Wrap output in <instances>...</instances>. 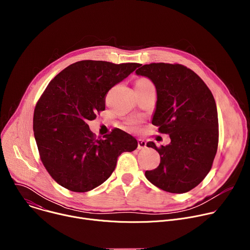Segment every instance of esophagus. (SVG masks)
<instances>
[{
	"mask_svg": "<svg viewBox=\"0 0 250 250\" xmlns=\"http://www.w3.org/2000/svg\"><path fill=\"white\" fill-rule=\"evenodd\" d=\"M137 148L138 149L146 148V141H145L144 139H138L137 140Z\"/></svg>",
	"mask_w": 250,
	"mask_h": 250,
	"instance_id": "obj_1",
	"label": "esophagus"
}]
</instances>
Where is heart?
Masks as SVG:
<instances>
[{"label": "heart", "mask_w": 250, "mask_h": 250, "mask_svg": "<svg viewBox=\"0 0 250 250\" xmlns=\"http://www.w3.org/2000/svg\"><path fill=\"white\" fill-rule=\"evenodd\" d=\"M152 83L149 79L147 78H139L136 83H135V87H146V86H151ZM128 125L130 128H134L136 125V122L135 121H130L128 123Z\"/></svg>", "instance_id": "obj_1"}]
</instances>
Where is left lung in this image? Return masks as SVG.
Here are the masks:
<instances>
[{
  "instance_id": "1",
  "label": "left lung",
  "mask_w": 250,
  "mask_h": 250,
  "mask_svg": "<svg viewBox=\"0 0 250 250\" xmlns=\"http://www.w3.org/2000/svg\"><path fill=\"white\" fill-rule=\"evenodd\" d=\"M137 75L149 78L157 92L152 125L169 134L168 146H147L160 155L159 166L146 172L147 180L163 191L189 192L209 172L219 144L215 99L193 70L181 64L150 63L139 66Z\"/></svg>"
}]
</instances>
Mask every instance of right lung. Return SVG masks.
Segmentation results:
<instances>
[{
    "label": "right lung",
    "mask_w": 250,
    "mask_h": 250,
    "mask_svg": "<svg viewBox=\"0 0 250 250\" xmlns=\"http://www.w3.org/2000/svg\"><path fill=\"white\" fill-rule=\"evenodd\" d=\"M139 66L82 60L47 85L35 105L33 131L42 162L62 187L78 193L93 190L112 175L124 151L136 149L137 141L128 133L114 129L97 138L87 123L104 111L110 89Z\"/></svg>",
    "instance_id": "obj_1"
}]
</instances>
